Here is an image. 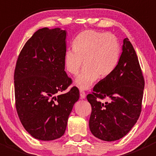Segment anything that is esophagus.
Wrapping results in <instances>:
<instances>
[{"instance_id": "obj_1", "label": "esophagus", "mask_w": 156, "mask_h": 156, "mask_svg": "<svg viewBox=\"0 0 156 156\" xmlns=\"http://www.w3.org/2000/svg\"><path fill=\"white\" fill-rule=\"evenodd\" d=\"M80 97H81V99H84L86 97L85 92L84 90H80Z\"/></svg>"}]
</instances>
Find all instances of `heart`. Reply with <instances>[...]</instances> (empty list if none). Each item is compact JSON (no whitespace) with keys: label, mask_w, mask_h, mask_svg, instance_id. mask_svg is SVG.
Listing matches in <instances>:
<instances>
[{"label":"heart","mask_w":156,"mask_h":156,"mask_svg":"<svg viewBox=\"0 0 156 156\" xmlns=\"http://www.w3.org/2000/svg\"><path fill=\"white\" fill-rule=\"evenodd\" d=\"M72 50L64 55L66 69L77 75L84 61V68L75 81L81 89H87L97 78H106L117 66L121 48L116 37L109 33L87 30L80 33L72 41Z\"/></svg>","instance_id":"b5f03b06"}]
</instances>
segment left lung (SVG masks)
<instances>
[{
    "mask_svg": "<svg viewBox=\"0 0 156 156\" xmlns=\"http://www.w3.org/2000/svg\"><path fill=\"white\" fill-rule=\"evenodd\" d=\"M144 84L137 56L126 37L116 68L87 96L92 108L89 127L93 135L104 141L125 136L140 115ZM106 98L108 102L100 100Z\"/></svg>",
    "mask_w": 156,
    "mask_h": 156,
    "instance_id": "left-lung-1",
    "label": "left lung"
}]
</instances>
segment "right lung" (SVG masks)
Listing matches in <instances>:
<instances>
[{"label": "right lung", "instance_id": "add662e5", "mask_svg": "<svg viewBox=\"0 0 156 156\" xmlns=\"http://www.w3.org/2000/svg\"><path fill=\"white\" fill-rule=\"evenodd\" d=\"M66 37L65 30L59 28L38 29L16 61L17 114L26 131L40 140H53L64 134L69 114L79 99L76 87L64 92L72 83L65 72Z\"/></svg>", "mask_w": 156, "mask_h": 156}]
</instances>
